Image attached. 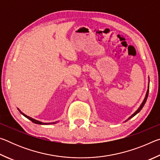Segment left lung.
<instances>
[{
	"mask_svg": "<svg viewBox=\"0 0 160 160\" xmlns=\"http://www.w3.org/2000/svg\"><path fill=\"white\" fill-rule=\"evenodd\" d=\"M148 80H149V83H148V90H147V92H146L145 97V99H143V101H142V104H140V106L139 107L138 109L136 111H135V112L133 113H132V114L131 116H130V117H129L128 119H126V120L125 121V122H126V121H128L129 119H131V118L133 117V116H135V115H136L138 113H139V112H140V110H141V109H142V107H144V105H145V104L146 101H147V99H148V93H149V85H150V78H149Z\"/></svg>",
	"mask_w": 160,
	"mask_h": 160,
	"instance_id": "1",
	"label": "left lung"
}]
</instances>
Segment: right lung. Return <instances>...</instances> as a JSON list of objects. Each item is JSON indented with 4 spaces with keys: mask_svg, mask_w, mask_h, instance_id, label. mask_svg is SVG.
<instances>
[{
    "mask_svg": "<svg viewBox=\"0 0 160 160\" xmlns=\"http://www.w3.org/2000/svg\"><path fill=\"white\" fill-rule=\"evenodd\" d=\"M18 109L19 112H20L21 114H22L24 116H25V117H26L27 118H28L29 120H30L31 121H32V122L34 123H36V124H40V125H48V124H53V123H56L57 122H58V121H56V122H52V123H43V122H42V121H37V120H36V119H34V118H33L29 117V116H27V115L25 114V113H24L23 112H22L21 111H20V109Z\"/></svg>",
    "mask_w": 160,
    "mask_h": 160,
    "instance_id": "right-lung-1",
    "label": "right lung"
}]
</instances>
